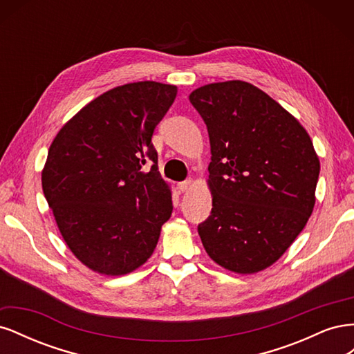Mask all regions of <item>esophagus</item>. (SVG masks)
I'll use <instances>...</instances> for the list:
<instances>
[{"mask_svg": "<svg viewBox=\"0 0 354 354\" xmlns=\"http://www.w3.org/2000/svg\"><path fill=\"white\" fill-rule=\"evenodd\" d=\"M192 186H194V180H192V178H187L185 181H180V183H178L180 192H187V190L192 189Z\"/></svg>", "mask_w": 354, "mask_h": 354, "instance_id": "34e87169", "label": "esophagus"}]
</instances>
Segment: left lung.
I'll use <instances>...</instances> for the list:
<instances>
[{"label": "left lung", "mask_w": 354, "mask_h": 354, "mask_svg": "<svg viewBox=\"0 0 354 354\" xmlns=\"http://www.w3.org/2000/svg\"><path fill=\"white\" fill-rule=\"evenodd\" d=\"M211 145V216L203 248L239 274L261 272L291 246L316 202L320 162L295 118L255 85L226 81L192 91Z\"/></svg>", "instance_id": "left-lung-1"}]
</instances>
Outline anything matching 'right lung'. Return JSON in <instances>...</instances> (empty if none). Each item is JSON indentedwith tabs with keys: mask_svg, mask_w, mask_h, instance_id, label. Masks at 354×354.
Masks as SVG:
<instances>
[{
	"mask_svg": "<svg viewBox=\"0 0 354 354\" xmlns=\"http://www.w3.org/2000/svg\"><path fill=\"white\" fill-rule=\"evenodd\" d=\"M176 95V85L155 81L120 85L85 104L48 149L44 196L63 241L93 272L131 273L156 248L173 199L152 134Z\"/></svg>",
	"mask_w": 354,
	"mask_h": 354,
	"instance_id": "right-lung-1",
	"label": "right lung"
}]
</instances>
